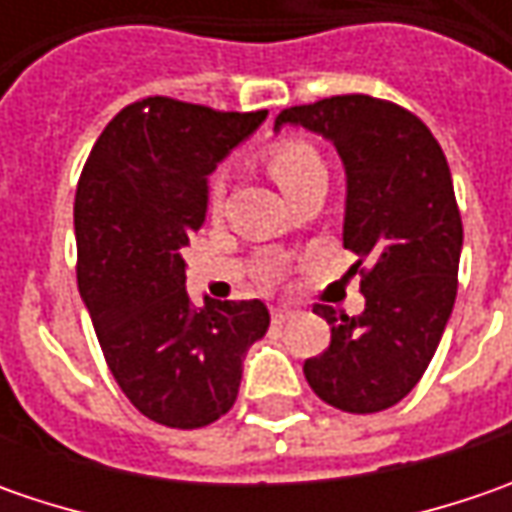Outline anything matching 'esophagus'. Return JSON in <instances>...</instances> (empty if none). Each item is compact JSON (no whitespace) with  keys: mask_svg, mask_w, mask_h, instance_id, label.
I'll list each match as a JSON object with an SVG mask.
<instances>
[{"mask_svg":"<svg viewBox=\"0 0 512 512\" xmlns=\"http://www.w3.org/2000/svg\"><path fill=\"white\" fill-rule=\"evenodd\" d=\"M270 316H273V325H285L287 319L293 316V310H290V307H273Z\"/></svg>","mask_w":512,"mask_h":512,"instance_id":"1","label":"esophagus"}]
</instances>
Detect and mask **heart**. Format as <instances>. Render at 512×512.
Here are the masks:
<instances>
[{
  "label": "heart",
  "instance_id": "1",
  "mask_svg": "<svg viewBox=\"0 0 512 512\" xmlns=\"http://www.w3.org/2000/svg\"><path fill=\"white\" fill-rule=\"evenodd\" d=\"M265 165L270 170V176L276 179V185L285 190L287 196L293 190L305 185L307 179L313 176H325V162L316 153V148H310L302 139H282L276 145H270L265 150ZM222 196V182L213 179L210 182V205H216Z\"/></svg>",
  "mask_w": 512,
  "mask_h": 512
}]
</instances>
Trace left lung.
<instances>
[{
  "instance_id": "obj_1",
  "label": "left lung",
  "mask_w": 512,
  "mask_h": 512,
  "mask_svg": "<svg viewBox=\"0 0 512 512\" xmlns=\"http://www.w3.org/2000/svg\"><path fill=\"white\" fill-rule=\"evenodd\" d=\"M296 125L339 150L347 176L342 242L362 273L359 316L316 305L330 347L307 359L305 379L344 413H379L416 387L456 302L462 216L439 142L419 116L364 93L287 108Z\"/></svg>"
}]
</instances>
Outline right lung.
<instances>
[{"mask_svg":"<svg viewBox=\"0 0 512 512\" xmlns=\"http://www.w3.org/2000/svg\"><path fill=\"white\" fill-rule=\"evenodd\" d=\"M265 116L148 96L110 119L85 162L79 293L113 379L150 422L193 430L225 416L245 353L267 333L259 299L193 307L182 259L205 225L207 176Z\"/></svg>","mask_w":512,"mask_h":512,"instance_id":"add662e5","label":"right lung"}]
</instances>
